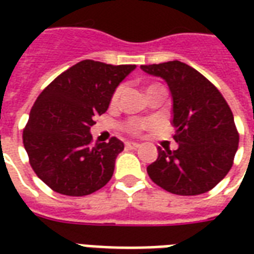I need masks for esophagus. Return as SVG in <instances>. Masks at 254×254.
Masks as SVG:
<instances>
[{
	"label": "esophagus",
	"instance_id": "esophagus-1",
	"mask_svg": "<svg viewBox=\"0 0 254 254\" xmlns=\"http://www.w3.org/2000/svg\"><path fill=\"white\" fill-rule=\"evenodd\" d=\"M138 145H140V144L134 143V141H127V143H125V147H127V149H136L138 148Z\"/></svg>",
	"mask_w": 254,
	"mask_h": 254
}]
</instances>
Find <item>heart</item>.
<instances>
[{
    "label": "heart",
    "mask_w": 254,
    "mask_h": 254,
    "mask_svg": "<svg viewBox=\"0 0 254 254\" xmlns=\"http://www.w3.org/2000/svg\"><path fill=\"white\" fill-rule=\"evenodd\" d=\"M155 85H149L148 88H152ZM122 94V87H117L116 91L113 92L111 95V100H110V105L111 106H116L118 103V100H120V96ZM152 127V121L151 120H141V118H130V120H127L124 125H122V130H125L129 134H138V133H141L145 129H148V127Z\"/></svg>",
    "instance_id": "b5f03b06"
}]
</instances>
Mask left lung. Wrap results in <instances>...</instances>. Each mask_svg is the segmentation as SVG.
I'll return each instance as SVG.
<instances>
[{
	"instance_id": "left-lung-1",
	"label": "left lung",
	"mask_w": 254,
	"mask_h": 254,
	"mask_svg": "<svg viewBox=\"0 0 254 254\" xmlns=\"http://www.w3.org/2000/svg\"><path fill=\"white\" fill-rule=\"evenodd\" d=\"M141 69L163 78L170 88L173 137L178 143L176 151L158 148V159L147 167L149 178L180 196L211 190L227 176L240 141L227 102L208 78L181 61Z\"/></svg>"
}]
</instances>
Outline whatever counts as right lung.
Returning <instances> with one entry per match:
<instances>
[{
	"label": "right lung",
	"instance_id": "obj_1",
	"mask_svg": "<svg viewBox=\"0 0 254 254\" xmlns=\"http://www.w3.org/2000/svg\"><path fill=\"white\" fill-rule=\"evenodd\" d=\"M136 65L84 60L53 80L32 106L23 144L32 170L65 196H87L110 181L124 143L92 144L91 127Z\"/></svg>",
	"mask_w": 254,
	"mask_h": 254
}]
</instances>
